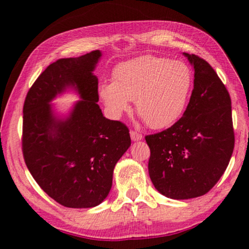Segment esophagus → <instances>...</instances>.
<instances>
[{
  "mask_svg": "<svg viewBox=\"0 0 249 249\" xmlns=\"http://www.w3.org/2000/svg\"><path fill=\"white\" fill-rule=\"evenodd\" d=\"M129 134H130V138H132V141H134V142L141 141V140H142V137H144L141 133L135 132V130H130Z\"/></svg>",
  "mask_w": 249,
  "mask_h": 249,
  "instance_id": "esophagus-1",
  "label": "esophagus"
}]
</instances>
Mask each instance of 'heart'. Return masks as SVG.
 Instances as JSON below:
<instances>
[{
	"instance_id": "1",
	"label": "heart",
	"mask_w": 249,
	"mask_h": 249,
	"mask_svg": "<svg viewBox=\"0 0 249 249\" xmlns=\"http://www.w3.org/2000/svg\"><path fill=\"white\" fill-rule=\"evenodd\" d=\"M193 75L180 60L151 54L119 65L113 82L100 86L99 93L109 115L120 119L130 109L136 111L151 128H165L178 121L190 95Z\"/></svg>"
}]
</instances>
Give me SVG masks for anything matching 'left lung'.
<instances>
[{"mask_svg": "<svg viewBox=\"0 0 249 249\" xmlns=\"http://www.w3.org/2000/svg\"><path fill=\"white\" fill-rule=\"evenodd\" d=\"M183 54L195 69L187 109L171 127L145 137L151 182L176 200L208 193L229 166L235 142L229 91L204 59Z\"/></svg>", "mask_w": 249, "mask_h": 249, "instance_id": "1", "label": "left lung"}]
</instances>
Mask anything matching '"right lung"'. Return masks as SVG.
Segmentation results:
<instances>
[{"instance_id":"right-lung-1","label":"right lung","mask_w":249,"mask_h":249,"mask_svg":"<svg viewBox=\"0 0 249 249\" xmlns=\"http://www.w3.org/2000/svg\"><path fill=\"white\" fill-rule=\"evenodd\" d=\"M100 50L49 65L29 89L23 107L22 149L25 163L39 187L66 208L102 203L112 188L116 162L130 146L127 126L105 119L96 103L93 74ZM69 87L81 100L66 118L50 102Z\"/></svg>"}]
</instances>
